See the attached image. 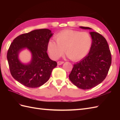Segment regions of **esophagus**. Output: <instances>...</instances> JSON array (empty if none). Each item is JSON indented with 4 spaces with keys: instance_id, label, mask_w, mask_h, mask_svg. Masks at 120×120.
I'll list each match as a JSON object with an SVG mask.
<instances>
[{
    "instance_id": "obj_1",
    "label": "esophagus",
    "mask_w": 120,
    "mask_h": 120,
    "mask_svg": "<svg viewBox=\"0 0 120 120\" xmlns=\"http://www.w3.org/2000/svg\"><path fill=\"white\" fill-rule=\"evenodd\" d=\"M63 63H64V62H63V61H58L57 64H58V65H60L62 64Z\"/></svg>"
}]
</instances>
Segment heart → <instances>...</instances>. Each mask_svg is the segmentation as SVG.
I'll return each mask as SVG.
<instances>
[{"mask_svg": "<svg viewBox=\"0 0 120 120\" xmlns=\"http://www.w3.org/2000/svg\"><path fill=\"white\" fill-rule=\"evenodd\" d=\"M55 38L56 42L50 40L47 47L50 57L55 60L61 57L65 50L71 60L79 61L88 55L92 46V38L87 32L65 30L59 32Z\"/></svg>", "mask_w": 120, "mask_h": 120, "instance_id": "b5f03b06", "label": "heart"}]
</instances>
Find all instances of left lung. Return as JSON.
<instances>
[{"label": "left lung", "mask_w": 120, "mask_h": 120, "mask_svg": "<svg viewBox=\"0 0 120 120\" xmlns=\"http://www.w3.org/2000/svg\"><path fill=\"white\" fill-rule=\"evenodd\" d=\"M81 29H92L79 27ZM93 43L88 55L74 65L69 78L78 88L88 90L105 79L111 64V55L105 38L98 32H91Z\"/></svg>", "instance_id": "obj_1"}]
</instances>
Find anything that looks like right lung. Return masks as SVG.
<instances>
[{"instance_id": "1", "label": "right lung", "mask_w": 120, "mask_h": 120, "mask_svg": "<svg viewBox=\"0 0 120 120\" xmlns=\"http://www.w3.org/2000/svg\"><path fill=\"white\" fill-rule=\"evenodd\" d=\"M53 34L48 29H41L22 34L16 37L8 50L7 59L12 77L28 88L42 86L49 79L57 63L51 60L47 53V43ZM27 48L32 58L27 64L22 63L19 53Z\"/></svg>"}]
</instances>
